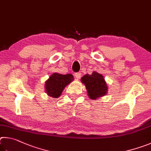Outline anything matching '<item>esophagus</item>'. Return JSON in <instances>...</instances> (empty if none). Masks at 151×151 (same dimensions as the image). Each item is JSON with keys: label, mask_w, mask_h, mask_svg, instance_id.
Segmentation results:
<instances>
[{"label": "esophagus", "mask_w": 151, "mask_h": 151, "mask_svg": "<svg viewBox=\"0 0 151 151\" xmlns=\"http://www.w3.org/2000/svg\"><path fill=\"white\" fill-rule=\"evenodd\" d=\"M75 76H76V78L77 79V80H80L81 77V73L80 72H78V73H76L75 74Z\"/></svg>", "instance_id": "1"}]
</instances>
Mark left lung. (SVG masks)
I'll return each instance as SVG.
<instances>
[{
  "mask_svg": "<svg viewBox=\"0 0 151 151\" xmlns=\"http://www.w3.org/2000/svg\"><path fill=\"white\" fill-rule=\"evenodd\" d=\"M91 99H97L104 97L108 91V86L102 74L94 71L92 74H86L81 78Z\"/></svg>",
  "mask_w": 151,
  "mask_h": 151,
  "instance_id": "1",
  "label": "left lung"
}]
</instances>
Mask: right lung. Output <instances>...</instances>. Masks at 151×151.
I'll list each match as a JSON object with an SVG mask.
<instances>
[{"instance_id": "obj_1", "label": "right lung", "mask_w": 151, "mask_h": 151, "mask_svg": "<svg viewBox=\"0 0 151 151\" xmlns=\"http://www.w3.org/2000/svg\"><path fill=\"white\" fill-rule=\"evenodd\" d=\"M74 80L73 75L53 73L45 81V92L50 97L58 98L64 88Z\"/></svg>"}]
</instances>
